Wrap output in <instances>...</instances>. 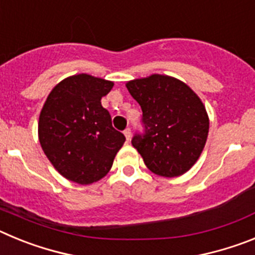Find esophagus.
I'll list each match as a JSON object with an SVG mask.
<instances>
[{
    "mask_svg": "<svg viewBox=\"0 0 255 255\" xmlns=\"http://www.w3.org/2000/svg\"><path fill=\"white\" fill-rule=\"evenodd\" d=\"M124 135H125L126 140L129 141L130 138H131V130H130L129 128H128V129H125V131H124Z\"/></svg>",
    "mask_w": 255,
    "mask_h": 255,
    "instance_id": "esophagus-1",
    "label": "esophagus"
}]
</instances>
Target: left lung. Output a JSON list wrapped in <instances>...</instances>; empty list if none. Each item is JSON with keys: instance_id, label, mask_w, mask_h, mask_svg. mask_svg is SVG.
<instances>
[{"instance_id": "left-lung-1", "label": "left lung", "mask_w": 255, "mask_h": 255, "mask_svg": "<svg viewBox=\"0 0 255 255\" xmlns=\"http://www.w3.org/2000/svg\"><path fill=\"white\" fill-rule=\"evenodd\" d=\"M140 105L145 134L135 135L132 145L153 173L181 176L200 157L208 138L209 119L203 102L176 78L152 74L126 83Z\"/></svg>"}]
</instances>
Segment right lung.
<instances>
[{
  "label": "right lung",
  "mask_w": 255,
  "mask_h": 255,
  "mask_svg": "<svg viewBox=\"0 0 255 255\" xmlns=\"http://www.w3.org/2000/svg\"><path fill=\"white\" fill-rule=\"evenodd\" d=\"M114 82L89 74L61 80L47 97L38 121V139L53 167L70 181L89 185L111 170L125 143L112 128L101 100Z\"/></svg>",
  "instance_id": "1"
}]
</instances>
